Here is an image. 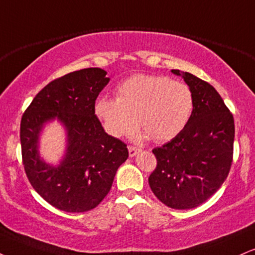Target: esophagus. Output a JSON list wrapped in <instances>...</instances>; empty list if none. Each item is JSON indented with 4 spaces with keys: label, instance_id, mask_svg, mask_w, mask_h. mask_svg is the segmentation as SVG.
Masks as SVG:
<instances>
[{
    "label": "esophagus",
    "instance_id": "34e87169",
    "mask_svg": "<svg viewBox=\"0 0 255 255\" xmlns=\"http://www.w3.org/2000/svg\"><path fill=\"white\" fill-rule=\"evenodd\" d=\"M128 152H129V157H134L137 154V152H140V148L134 146H128Z\"/></svg>",
    "mask_w": 255,
    "mask_h": 255
}]
</instances>
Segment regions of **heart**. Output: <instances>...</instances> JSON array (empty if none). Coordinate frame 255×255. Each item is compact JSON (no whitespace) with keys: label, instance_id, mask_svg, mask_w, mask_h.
Wrapping results in <instances>:
<instances>
[{"label":"heart","instance_id":"b5f03b06","mask_svg":"<svg viewBox=\"0 0 255 255\" xmlns=\"http://www.w3.org/2000/svg\"><path fill=\"white\" fill-rule=\"evenodd\" d=\"M194 95L185 83L167 76L139 73L116 88V100L100 97L95 113L110 135H129L141 125V137L157 142L172 140L189 124Z\"/></svg>","mask_w":255,"mask_h":255}]
</instances>
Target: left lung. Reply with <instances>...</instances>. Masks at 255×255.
<instances>
[{
    "label": "left lung",
    "mask_w": 255,
    "mask_h": 255,
    "mask_svg": "<svg viewBox=\"0 0 255 255\" xmlns=\"http://www.w3.org/2000/svg\"><path fill=\"white\" fill-rule=\"evenodd\" d=\"M180 76L179 70H172ZM194 95V110L180 134L153 149L157 167L148 178L159 201L173 209H192L221 188L233 162V114L209 83L182 72Z\"/></svg>",
    "instance_id": "obj_1"
}]
</instances>
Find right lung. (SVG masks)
Listing matches in <instances>:
<instances>
[{
  "instance_id": "right-lung-1",
  "label": "right lung",
  "mask_w": 255,
  "mask_h": 255,
  "mask_svg": "<svg viewBox=\"0 0 255 255\" xmlns=\"http://www.w3.org/2000/svg\"><path fill=\"white\" fill-rule=\"evenodd\" d=\"M107 72L88 67L59 77L40 90L20 125L21 153L30 185L57 209L84 213L108 195L115 173L128 158L127 145L110 136L95 115V101L108 84ZM58 118L68 130V149L59 167L38 158V133Z\"/></svg>"
}]
</instances>
